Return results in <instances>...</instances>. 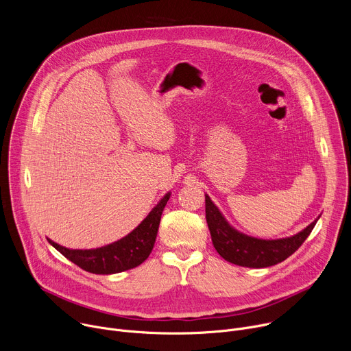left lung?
I'll return each instance as SVG.
<instances>
[{
	"mask_svg": "<svg viewBox=\"0 0 351 351\" xmlns=\"http://www.w3.org/2000/svg\"><path fill=\"white\" fill-rule=\"evenodd\" d=\"M206 218L213 244L218 254L232 264L247 268H267L285 261L304 243L319 219L318 217L306 229L290 237L275 240L257 239L247 236L230 226L207 194Z\"/></svg>",
	"mask_w": 351,
	"mask_h": 351,
	"instance_id": "1",
	"label": "left lung"
}]
</instances>
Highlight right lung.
<instances>
[{"instance_id":"1","label":"right lung","mask_w":351,"mask_h":351,"mask_svg":"<svg viewBox=\"0 0 351 351\" xmlns=\"http://www.w3.org/2000/svg\"><path fill=\"white\" fill-rule=\"evenodd\" d=\"M169 197L171 193H167L134 230L108 245L91 250H71L49 239L48 241L64 257L87 272L111 275L132 269L144 263L153 252L161 215Z\"/></svg>"}]
</instances>
